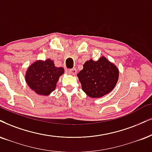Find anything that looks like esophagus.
<instances>
[{
    "instance_id": "obj_1",
    "label": "esophagus",
    "mask_w": 152,
    "mask_h": 152,
    "mask_svg": "<svg viewBox=\"0 0 152 152\" xmlns=\"http://www.w3.org/2000/svg\"><path fill=\"white\" fill-rule=\"evenodd\" d=\"M67 72H68L69 74L72 75H75L77 74V69H75V68L70 69V70H67Z\"/></svg>"
}]
</instances>
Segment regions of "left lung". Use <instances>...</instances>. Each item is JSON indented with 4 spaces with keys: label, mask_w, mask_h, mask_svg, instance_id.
I'll use <instances>...</instances> for the list:
<instances>
[{
    "label": "left lung",
    "mask_w": 152,
    "mask_h": 152,
    "mask_svg": "<svg viewBox=\"0 0 152 152\" xmlns=\"http://www.w3.org/2000/svg\"><path fill=\"white\" fill-rule=\"evenodd\" d=\"M84 92L91 98H101L114 89L118 80L117 66L104 56L97 61L90 59L77 74Z\"/></svg>",
    "instance_id": "obj_1"
}]
</instances>
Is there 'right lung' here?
<instances>
[{
    "label": "right lung",
    "instance_id": "1",
    "mask_svg": "<svg viewBox=\"0 0 152 152\" xmlns=\"http://www.w3.org/2000/svg\"><path fill=\"white\" fill-rule=\"evenodd\" d=\"M64 73V68L55 66L53 61L39 60L28 67L25 74L27 85L37 94L48 96L56 88L59 77Z\"/></svg>",
    "mask_w": 152,
    "mask_h": 152
}]
</instances>
